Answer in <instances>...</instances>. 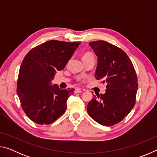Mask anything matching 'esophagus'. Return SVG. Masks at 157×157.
<instances>
[{"mask_svg":"<svg viewBox=\"0 0 157 157\" xmlns=\"http://www.w3.org/2000/svg\"><path fill=\"white\" fill-rule=\"evenodd\" d=\"M76 93H78V94H80V93H82L84 91V90L83 89H79V88H77L75 90Z\"/></svg>","mask_w":157,"mask_h":157,"instance_id":"34e87169","label":"esophagus"}]
</instances>
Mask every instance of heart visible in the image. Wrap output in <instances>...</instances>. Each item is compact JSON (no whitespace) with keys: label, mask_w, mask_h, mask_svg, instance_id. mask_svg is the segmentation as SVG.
I'll list each match as a JSON object with an SVG mask.
<instances>
[{"label":"heart","mask_w":157,"mask_h":157,"mask_svg":"<svg viewBox=\"0 0 157 157\" xmlns=\"http://www.w3.org/2000/svg\"><path fill=\"white\" fill-rule=\"evenodd\" d=\"M91 57H94V55H93L92 53L90 52H84L83 55H82V58H83V59H89V58H91Z\"/></svg>","instance_id":"heart-1"}]
</instances>
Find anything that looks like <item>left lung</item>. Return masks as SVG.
Segmentation results:
<instances>
[{
	"mask_svg": "<svg viewBox=\"0 0 157 157\" xmlns=\"http://www.w3.org/2000/svg\"><path fill=\"white\" fill-rule=\"evenodd\" d=\"M98 57L97 79L107 83L105 94H97L87 105L89 115L104 126L120 123L136 103L138 78L132 61L120 48L107 41L89 44Z\"/></svg>",
	"mask_w": 157,
	"mask_h": 157,
	"instance_id": "obj_1",
	"label": "left lung"
}]
</instances>
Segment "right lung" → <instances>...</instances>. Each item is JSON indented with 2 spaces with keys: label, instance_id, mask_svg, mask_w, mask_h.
<instances>
[{
  "label": "right lung",
  "instance_id": "right-lung-1",
  "mask_svg": "<svg viewBox=\"0 0 157 157\" xmlns=\"http://www.w3.org/2000/svg\"><path fill=\"white\" fill-rule=\"evenodd\" d=\"M80 42L50 40L33 48L21 63L17 92L21 105L32 121L49 124L64 113L74 89H61L52 80L63 70Z\"/></svg>",
  "mask_w": 157,
  "mask_h": 157
}]
</instances>
